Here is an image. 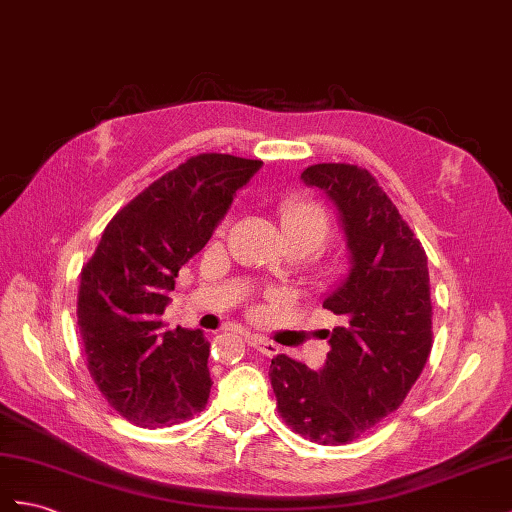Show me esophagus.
I'll return each mask as SVG.
<instances>
[{"instance_id": "obj_1", "label": "esophagus", "mask_w": 512, "mask_h": 512, "mask_svg": "<svg viewBox=\"0 0 512 512\" xmlns=\"http://www.w3.org/2000/svg\"><path fill=\"white\" fill-rule=\"evenodd\" d=\"M247 345L249 347H254L256 352H260L263 356H276L278 352H280V347L273 343V341H269L267 336H258V334H252V336H247Z\"/></svg>"}]
</instances>
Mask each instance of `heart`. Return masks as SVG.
I'll return each instance as SVG.
<instances>
[{"mask_svg": "<svg viewBox=\"0 0 512 512\" xmlns=\"http://www.w3.org/2000/svg\"><path fill=\"white\" fill-rule=\"evenodd\" d=\"M280 219L286 241L302 245L306 252L308 249L319 247L330 234V219L326 208H323L317 199L306 195H286L280 202ZM226 232V223H221L217 234L221 236ZM341 269V260L336 256L323 258L317 267V278L328 282L332 280Z\"/></svg>", "mask_w": 512, "mask_h": 512, "instance_id": "obj_1", "label": "heart"}]
</instances>
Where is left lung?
Here are the masks:
<instances>
[{
	"label": "left lung",
	"mask_w": 512,
	"mask_h": 512,
	"mask_svg": "<svg viewBox=\"0 0 512 512\" xmlns=\"http://www.w3.org/2000/svg\"><path fill=\"white\" fill-rule=\"evenodd\" d=\"M302 180L330 195L352 271L323 308L341 317L321 371L286 354L269 378L286 426L319 445H345L395 413L432 350L428 256L378 180L358 165L321 162Z\"/></svg>",
	"instance_id": "1"
}]
</instances>
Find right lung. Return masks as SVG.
Here are the masks:
<instances>
[{"instance_id": "1", "label": "right lung", "mask_w": 512, "mask_h": 512, "mask_svg": "<svg viewBox=\"0 0 512 512\" xmlns=\"http://www.w3.org/2000/svg\"><path fill=\"white\" fill-rule=\"evenodd\" d=\"M260 165L230 154L191 156L110 219L82 267L86 367L106 402L134 426H173L208 402L210 343L202 330H167L162 313L180 267L202 252Z\"/></svg>"}]
</instances>
